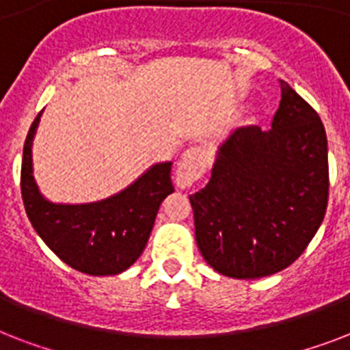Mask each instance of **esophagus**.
Here are the masks:
<instances>
[{
  "instance_id": "34e87169",
  "label": "esophagus",
  "mask_w": 350,
  "mask_h": 350,
  "mask_svg": "<svg viewBox=\"0 0 350 350\" xmlns=\"http://www.w3.org/2000/svg\"><path fill=\"white\" fill-rule=\"evenodd\" d=\"M208 163H211V152L208 148L196 145L191 147L189 150L183 152L180 163H178V170H176V183L181 189L191 187L194 181H198L203 176V172L207 170Z\"/></svg>"
}]
</instances>
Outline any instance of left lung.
<instances>
[{"label":"left lung","mask_w":350,"mask_h":350,"mask_svg":"<svg viewBox=\"0 0 350 350\" xmlns=\"http://www.w3.org/2000/svg\"><path fill=\"white\" fill-rule=\"evenodd\" d=\"M280 87L271 129H234L216 150L211 181L189 196L198 249L224 276L256 280L287 269L325 216V129L291 85Z\"/></svg>","instance_id":"1"}]
</instances>
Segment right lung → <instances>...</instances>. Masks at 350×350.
Returning a JSON list of instances; mask_svg holds the SVG:
<instances>
[{
    "mask_svg": "<svg viewBox=\"0 0 350 350\" xmlns=\"http://www.w3.org/2000/svg\"><path fill=\"white\" fill-rule=\"evenodd\" d=\"M41 114L30 125L21 163V196L30 224L62 261L90 276L126 271L142 256L165 198L174 192L172 161L150 165L131 185L92 203H54L41 194L32 143Z\"/></svg>",
    "mask_w": 350,
    "mask_h": 350,
    "instance_id": "add662e5",
    "label": "right lung"
}]
</instances>
